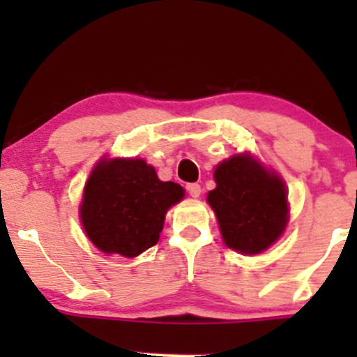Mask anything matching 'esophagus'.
I'll return each mask as SVG.
<instances>
[{
	"mask_svg": "<svg viewBox=\"0 0 357 357\" xmlns=\"http://www.w3.org/2000/svg\"><path fill=\"white\" fill-rule=\"evenodd\" d=\"M186 192H188V195L190 197H200V193H202V186L199 185V183H188V185H186Z\"/></svg>",
	"mask_w": 357,
	"mask_h": 357,
	"instance_id": "obj_1",
	"label": "esophagus"
}]
</instances>
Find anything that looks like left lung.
<instances>
[{"label":"left lung","mask_w":357,"mask_h":357,"mask_svg":"<svg viewBox=\"0 0 357 357\" xmlns=\"http://www.w3.org/2000/svg\"><path fill=\"white\" fill-rule=\"evenodd\" d=\"M215 190L207 200L218 215L225 243L242 254H259L278 240L289 221L287 190L278 176L250 155L218 165Z\"/></svg>","instance_id":"1"}]
</instances>
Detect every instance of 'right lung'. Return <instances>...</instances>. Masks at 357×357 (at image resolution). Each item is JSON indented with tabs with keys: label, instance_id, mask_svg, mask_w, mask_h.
Masks as SVG:
<instances>
[{
	"label": "right lung",
	"instance_id": "add662e5",
	"mask_svg": "<svg viewBox=\"0 0 357 357\" xmlns=\"http://www.w3.org/2000/svg\"><path fill=\"white\" fill-rule=\"evenodd\" d=\"M183 195L142 158L103 160L84 186L81 221L100 250L135 257L158 242L165 212Z\"/></svg>",
	"mask_w": 357,
	"mask_h": 357
}]
</instances>
